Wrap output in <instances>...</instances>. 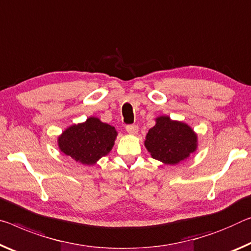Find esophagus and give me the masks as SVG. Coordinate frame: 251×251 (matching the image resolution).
I'll list each match as a JSON object with an SVG mask.
<instances>
[{
	"instance_id": "esophagus-1",
	"label": "esophagus",
	"mask_w": 251,
	"mask_h": 251,
	"mask_svg": "<svg viewBox=\"0 0 251 251\" xmlns=\"http://www.w3.org/2000/svg\"><path fill=\"white\" fill-rule=\"evenodd\" d=\"M126 130H127V132H128L129 134L135 135V134H137V132H138V126L135 125V124L127 125V126H126Z\"/></svg>"
}]
</instances>
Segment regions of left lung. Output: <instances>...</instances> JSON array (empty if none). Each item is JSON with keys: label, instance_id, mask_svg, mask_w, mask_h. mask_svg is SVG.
Listing matches in <instances>:
<instances>
[{"label": "left lung", "instance_id": "8db88e82", "mask_svg": "<svg viewBox=\"0 0 251 251\" xmlns=\"http://www.w3.org/2000/svg\"><path fill=\"white\" fill-rule=\"evenodd\" d=\"M197 134L189 125L160 116L146 135L145 147L155 160L174 165L188 158L197 150Z\"/></svg>", "mask_w": 251, "mask_h": 251}]
</instances>
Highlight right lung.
<instances>
[{"label": "right lung", "mask_w": 251, "mask_h": 251, "mask_svg": "<svg viewBox=\"0 0 251 251\" xmlns=\"http://www.w3.org/2000/svg\"><path fill=\"white\" fill-rule=\"evenodd\" d=\"M117 132L115 127L89 117L85 123L73 125L58 138L61 152L85 165H93L108 154L114 146Z\"/></svg>", "instance_id": "add662e5"}]
</instances>
